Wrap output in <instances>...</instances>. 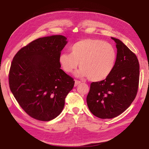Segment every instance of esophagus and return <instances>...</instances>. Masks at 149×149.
Masks as SVG:
<instances>
[{
	"label": "esophagus",
	"mask_w": 149,
	"mask_h": 149,
	"mask_svg": "<svg viewBox=\"0 0 149 149\" xmlns=\"http://www.w3.org/2000/svg\"><path fill=\"white\" fill-rule=\"evenodd\" d=\"M81 83V81L79 80H75V82H74V86H77Z\"/></svg>",
	"instance_id": "34e87169"
}]
</instances>
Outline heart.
I'll return each instance as SVG.
<instances>
[{
    "label": "heart",
    "mask_w": 149,
    "mask_h": 149,
    "mask_svg": "<svg viewBox=\"0 0 149 149\" xmlns=\"http://www.w3.org/2000/svg\"><path fill=\"white\" fill-rule=\"evenodd\" d=\"M71 53L60 56V63L66 73L76 72L78 77L88 76L92 81L104 79L113 70L117 57L115 48L101 40L87 38L75 43L70 48Z\"/></svg>",
    "instance_id": "heart-1"
}]
</instances>
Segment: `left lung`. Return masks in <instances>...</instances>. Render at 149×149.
<instances>
[{
	"instance_id": "left-lung-1",
	"label": "left lung",
	"mask_w": 149,
	"mask_h": 149,
	"mask_svg": "<svg viewBox=\"0 0 149 149\" xmlns=\"http://www.w3.org/2000/svg\"><path fill=\"white\" fill-rule=\"evenodd\" d=\"M111 38L118 49L114 68L105 79L91 83L86 97L89 111L100 119H112L123 113L136 97L139 88L137 56L120 40Z\"/></svg>"
}]
</instances>
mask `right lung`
Wrapping results in <instances>:
<instances>
[{"label":"right lung","instance_id":"add662e5","mask_svg":"<svg viewBox=\"0 0 149 149\" xmlns=\"http://www.w3.org/2000/svg\"><path fill=\"white\" fill-rule=\"evenodd\" d=\"M63 35L39 38L22 48L8 74L10 91L31 118L51 120L63 109L74 81L61 68L59 58L67 43Z\"/></svg>","mask_w":149,"mask_h":149}]
</instances>
